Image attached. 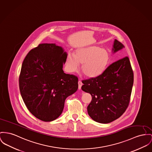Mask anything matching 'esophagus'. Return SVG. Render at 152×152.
Here are the masks:
<instances>
[{
	"label": "esophagus",
	"instance_id": "1",
	"mask_svg": "<svg viewBox=\"0 0 152 152\" xmlns=\"http://www.w3.org/2000/svg\"><path fill=\"white\" fill-rule=\"evenodd\" d=\"M82 86V83L81 81H78V89L80 90L81 89V87Z\"/></svg>",
	"mask_w": 152,
	"mask_h": 152
}]
</instances>
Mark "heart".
<instances>
[{"label": "heart", "mask_w": 152, "mask_h": 152, "mask_svg": "<svg viewBox=\"0 0 152 152\" xmlns=\"http://www.w3.org/2000/svg\"><path fill=\"white\" fill-rule=\"evenodd\" d=\"M109 62V54L104 48L97 46L81 48L76 50L75 55L67 53L66 59V69L69 72L78 70L80 63L82 71L88 78H96L105 71Z\"/></svg>", "instance_id": "1"}]
</instances>
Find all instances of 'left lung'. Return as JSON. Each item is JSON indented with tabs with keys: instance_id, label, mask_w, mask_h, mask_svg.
Here are the masks:
<instances>
[{
	"instance_id": "obj_1",
	"label": "left lung",
	"mask_w": 152,
	"mask_h": 152,
	"mask_svg": "<svg viewBox=\"0 0 152 152\" xmlns=\"http://www.w3.org/2000/svg\"><path fill=\"white\" fill-rule=\"evenodd\" d=\"M124 48L115 40L112 52ZM83 91L91 94L88 106L89 115L94 121L109 123L121 117L129 106L134 82V74L127 56L110 65L100 76L82 81Z\"/></svg>"
}]
</instances>
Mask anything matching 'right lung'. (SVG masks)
<instances>
[{"label": "right lung", "instance_id": "obj_1", "mask_svg": "<svg viewBox=\"0 0 152 152\" xmlns=\"http://www.w3.org/2000/svg\"><path fill=\"white\" fill-rule=\"evenodd\" d=\"M67 55L55 44H40L30 51L22 63L20 95L28 110L42 121L57 119L66 98L78 89L77 77L63 70Z\"/></svg>", "mask_w": 152, "mask_h": 152}]
</instances>
